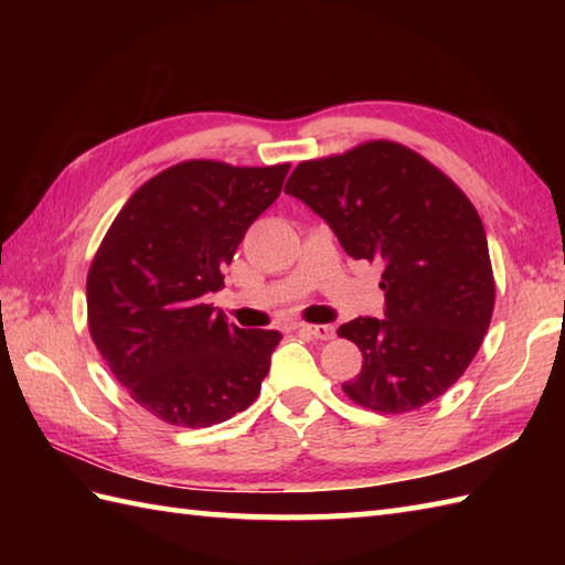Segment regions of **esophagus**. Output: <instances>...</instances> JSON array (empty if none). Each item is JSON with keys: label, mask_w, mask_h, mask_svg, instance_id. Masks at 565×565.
<instances>
[{"label": "esophagus", "mask_w": 565, "mask_h": 565, "mask_svg": "<svg viewBox=\"0 0 565 565\" xmlns=\"http://www.w3.org/2000/svg\"><path fill=\"white\" fill-rule=\"evenodd\" d=\"M296 330L308 334V338H313V340H332L334 338V330L330 326H306V322H298Z\"/></svg>", "instance_id": "1"}]
</instances>
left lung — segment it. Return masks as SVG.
<instances>
[{"label":"left lung","instance_id":"left-lung-1","mask_svg":"<svg viewBox=\"0 0 565 565\" xmlns=\"http://www.w3.org/2000/svg\"><path fill=\"white\" fill-rule=\"evenodd\" d=\"M284 191L318 213L352 259L383 267V318L338 330L364 356L344 393L386 415L437 401L471 364L493 316V269L473 203L435 164L388 140L301 162Z\"/></svg>","mask_w":565,"mask_h":565}]
</instances>
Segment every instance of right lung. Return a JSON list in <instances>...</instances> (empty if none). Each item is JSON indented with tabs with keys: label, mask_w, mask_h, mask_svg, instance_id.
Returning <instances> with one entry per match:
<instances>
[{
	"label": "right lung",
	"mask_w": 565,
	"mask_h": 565,
	"mask_svg": "<svg viewBox=\"0 0 565 565\" xmlns=\"http://www.w3.org/2000/svg\"><path fill=\"white\" fill-rule=\"evenodd\" d=\"M289 167L174 164L128 199L92 262V340L130 398L164 423L218 425L259 395L281 332L239 330L206 296L225 286L223 267Z\"/></svg>",
	"instance_id": "obj_1"
}]
</instances>
